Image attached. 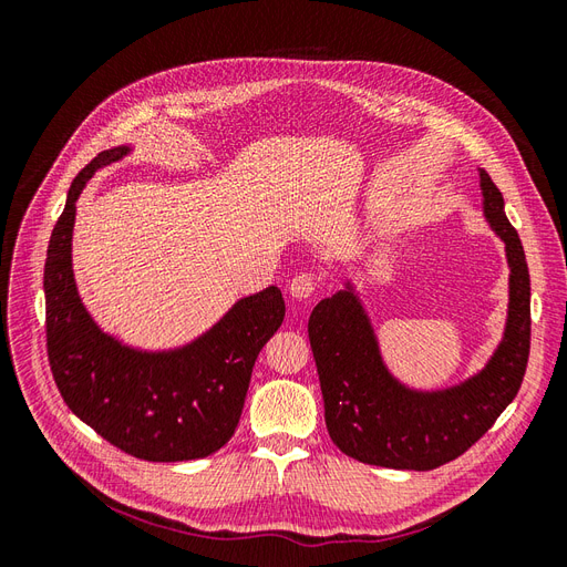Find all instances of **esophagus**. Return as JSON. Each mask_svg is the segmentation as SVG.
I'll use <instances>...</instances> for the list:
<instances>
[{
    "instance_id": "obj_1",
    "label": "esophagus",
    "mask_w": 567,
    "mask_h": 567,
    "mask_svg": "<svg viewBox=\"0 0 567 567\" xmlns=\"http://www.w3.org/2000/svg\"><path fill=\"white\" fill-rule=\"evenodd\" d=\"M288 290H290V296H293V298L305 300V298L315 296V290H317V279H315V277H310V274H298V277L290 279Z\"/></svg>"
}]
</instances>
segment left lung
Wrapping results in <instances>:
<instances>
[{
  "instance_id": "8db88e82",
  "label": "left lung",
  "mask_w": 567,
  "mask_h": 567,
  "mask_svg": "<svg viewBox=\"0 0 567 567\" xmlns=\"http://www.w3.org/2000/svg\"><path fill=\"white\" fill-rule=\"evenodd\" d=\"M483 213L506 246L508 317L494 354L471 379L442 390H414L394 379L352 284L323 298L307 323L336 447L362 463L433 471L483 437L516 398L529 354V271L504 196L480 169Z\"/></svg>"
}]
</instances>
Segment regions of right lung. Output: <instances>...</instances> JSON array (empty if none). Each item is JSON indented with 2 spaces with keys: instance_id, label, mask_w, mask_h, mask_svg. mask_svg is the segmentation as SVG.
Wrapping results in <instances>:
<instances>
[{
  "instance_id": "right-lung-1",
  "label": "right lung",
  "mask_w": 567,
  "mask_h": 567,
  "mask_svg": "<svg viewBox=\"0 0 567 567\" xmlns=\"http://www.w3.org/2000/svg\"><path fill=\"white\" fill-rule=\"evenodd\" d=\"M132 146L84 165L68 188L44 262L47 352L63 402L113 447L144 461H192L217 452L241 419L255 359L286 305L269 286L234 302L213 329L175 350H140L106 333L84 307L73 274L75 203L82 188Z\"/></svg>"
}]
</instances>
